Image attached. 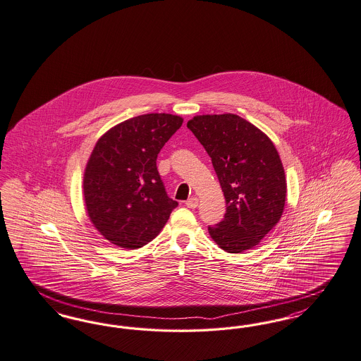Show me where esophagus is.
Listing matches in <instances>:
<instances>
[{"label":"esophagus","mask_w":361,"mask_h":361,"mask_svg":"<svg viewBox=\"0 0 361 361\" xmlns=\"http://www.w3.org/2000/svg\"><path fill=\"white\" fill-rule=\"evenodd\" d=\"M185 204H187L188 208L193 209V208H196L199 205V199L197 197H190V199H188Z\"/></svg>","instance_id":"obj_1"}]
</instances>
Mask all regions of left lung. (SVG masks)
Instances as JSON below:
<instances>
[{"label": "left lung", "mask_w": 361, "mask_h": 361, "mask_svg": "<svg viewBox=\"0 0 361 361\" xmlns=\"http://www.w3.org/2000/svg\"><path fill=\"white\" fill-rule=\"evenodd\" d=\"M190 130L212 159L227 211L208 227L221 250L239 254L271 231L286 202V177L271 140L252 123L235 114L197 116Z\"/></svg>", "instance_id": "obj_1"}]
</instances>
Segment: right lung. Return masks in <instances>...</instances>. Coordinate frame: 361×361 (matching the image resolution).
<instances>
[{
  "instance_id": "1",
  "label": "right lung",
  "mask_w": 361,
  "mask_h": 361,
  "mask_svg": "<svg viewBox=\"0 0 361 361\" xmlns=\"http://www.w3.org/2000/svg\"><path fill=\"white\" fill-rule=\"evenodd\" d=\"M181 116H134L104 133L87 162L83 193L94 227L110 243L135 250L152 242L178 202L157 171V156Z\"/></svg>"
}]
</instances>
